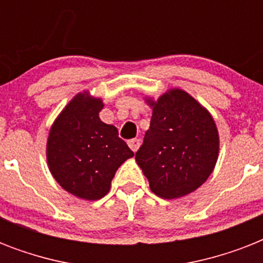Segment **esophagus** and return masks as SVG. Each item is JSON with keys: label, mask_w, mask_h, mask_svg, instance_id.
I'll list each match as a JSON object with an SVG mask.
<instances>
[{"label": "esophagus", "mask_w": 263, "mask_h": 263, "mask_svg": "<svg viewBox=\"0 0 263 263\" xmlns=\"http://www.w3.org/2000/svg\"><path fill=\"white\" fill-rule=\"evenodd\" d=\"M128 146H129V148H131L132 152H136L140 146V140L136 139V138L135 139H129L128 140Z\"/></svg>", "instance_id": "1"}]
</instances>
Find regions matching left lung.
I'll list each match as a JSON object with an SVG mask.
<instances>
[{
    "label": "left lung",
    "instance_id": "left-lung-1",
    "mask_svg": "<svg viewBox=\"0 0 263 263\" xmlns=\"http://www.w3.org/2000/svg\"><path fill=\"white\" fill-rule=\"evenodd\" d=\"M150 105V129L135 158L152 191L175 199L195 191L213 172L218 132L209 111L183 90L169 91Z\"/></svg>",
    "mask_w": 263,
    "mask_h": 263
}]
</instances>
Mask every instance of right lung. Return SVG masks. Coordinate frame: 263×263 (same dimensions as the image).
<instances>
[{
  "label": "right lung",
  "instance_id": "obj_1",
  "mask_svg": "<svg viewBox=\"0 0 263 263\" xmlns=\"http://www.w3.org/2000/svg\"><path fill=\"white\" fill-rule=\"evenodd\" d=\"M101 99L76 95L55 120L47 139V162L57 183L78 198L97 200L134 152L115 125L99 119Z\"/></svg>",
  "mask_w": 263,
  "mask_h": 263
}]
</instances>
